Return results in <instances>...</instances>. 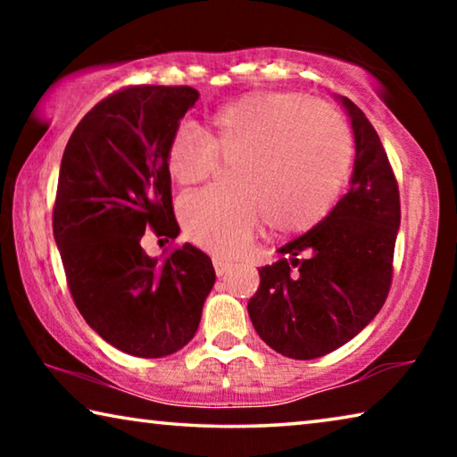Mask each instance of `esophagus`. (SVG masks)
<instances>
[{
	"mask_svg": "<svg viewBox=\"0 0 457 457\" xmlns=\"http://www.w3.org/2000/svg\"><path fill=\"white\" fill-rule=\"evenodd\" d=\"M213 268H215V274L218 276H226L231 268H234V264H229V262H226L220 256L213 258Z\"/></svg>",
	"mask_w": 457,
	"mask_h": 457,
	"instance_id": "obj_1",
	"label": "esophagus"
}]
</instances>
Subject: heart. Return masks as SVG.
<instances>
[{
	"instance_id": "b5f03b06",
	"label": "heart",
	"mask_w": 457,
	"mask_h": 457,
	"mask_svg": "<svg viewBox=\"0 0 457 457\" xmlns=\"http://www.w3.org/2000/svg\"><path fill=\"white\" fill-rule=\"evenodd\" d=\"M231 167L236 193L197 191L179 201L193 242L236 256L266 223L300 234L324 220L351 165L349 133L335 112L292 92H252L218 108L204 135L181 129L169 141L165 169L187 189L218 167Z\"/></svg>"
}]
</instances>
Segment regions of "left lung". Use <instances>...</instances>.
Masks as SVG:
<instances>
[{
	"label": "left lung",
	"instance_id": "obj_1",
	"mask_svg": "<svg viewBox=\"0 0 457 457\" xmlns=\"http://www.w3.org/2000/svg\"><path fill=\"white\" fill-rule=\"evenodd\" d=\"M354 137L349 191L327 218L282 245L260 268L247 303L260 338L288 359L311 361L349 343L375 319L389 294L401 223L399 189L381 138L346 96Z\"/></svg>",
	"mask_w": 457,
	"mask_h": 457
}]
</instances>
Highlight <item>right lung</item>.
<instances>
[{"instance_id":"1","label":"right lung","mask_w":457,"mask_h":457,"mask_svg":"<svg viewBox=\"0 0 457 457\" xmlns=\"http://www.w3.org/2000/svg\"><path fill=\"white\" fill-rule=\"evenodd\" d=\"M191 87H133L92 108L62 154L54 239L88 327L133 357L159 359L195 337L215 284L212 258L185 244L146 256L145 229L179 236L167 145L195 106Z\"/></svg>"}]
</instances>
